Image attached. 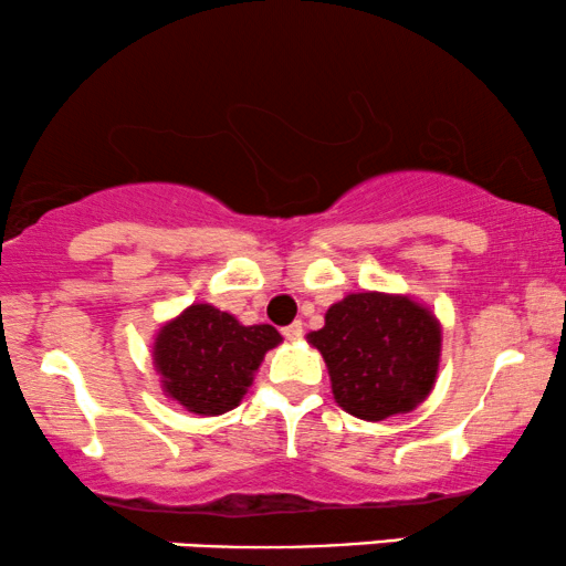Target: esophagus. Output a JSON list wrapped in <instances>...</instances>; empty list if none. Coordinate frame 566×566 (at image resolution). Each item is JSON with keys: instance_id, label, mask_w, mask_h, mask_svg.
Returning a JSON list of instances; mask_svg holds the SVG:
<instances>
[{"instance_id": "esophagus-1", "label": "esophagus", "mask_w": 566, "mask_h": 566, "mask_svg": "<svg viewBox=\"0 0 566 566\" xmlns=\"http://www.w3.org/2000/svg\"><path fill=\"white\" fill-rule=\"evenodd\" d=\"M283 335L289 337V340H298V337L304 335V327H301V322H293V325L283 327Z\"/></svg>"}]
</instances>
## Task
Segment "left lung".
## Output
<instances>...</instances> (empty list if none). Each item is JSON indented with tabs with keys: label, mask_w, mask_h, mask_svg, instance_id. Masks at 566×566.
Returning <instances> with one entry per match:
<instances>
[{
	"label": "left lung",
	"mask_w": 566,
	"mask_h": 566,
	"mask_svg": "<svg viewBox=\"0 0 566 566\" xmlns=\"http://www.w3.org/2000/svg\"><path fill=\"white\" fill-rule=\"evenodd\" d=\"M306 340L325 358L337 406L364 421H385L427 400L442 356L434 314L410 296L379 291L348 293Z\"/></svg>",
	"instance_id": "1"
}]
</instances>
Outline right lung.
Returning <instances> with one entry per match:
<instances>
[{
	"mask_svg": "<svg viewBox=\"0 0 566 566\" xmlns=\"http://www.w3.org/2000/svg\"><path fill=\"white\" fill-rule=\"evenodd\" d=\"M283 337L273 325H241L210 304L187 306L153 343V361L168 398L197 416L237 408L262 358Z\"/></svg>",
	"mask_w": 566,
	"mask_h": 566,
	"instance_id": "add662e5",
	"label": "right lung"
}]
</instances>
